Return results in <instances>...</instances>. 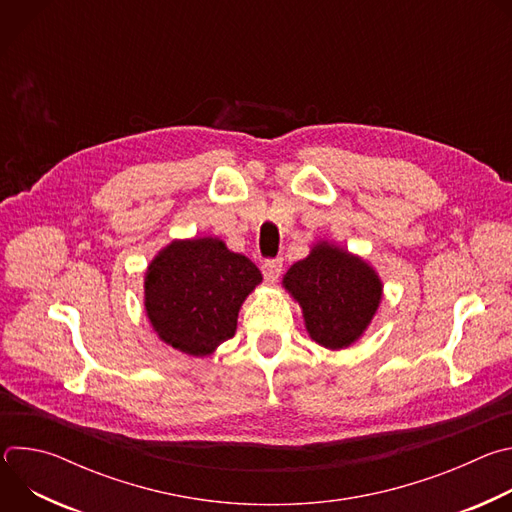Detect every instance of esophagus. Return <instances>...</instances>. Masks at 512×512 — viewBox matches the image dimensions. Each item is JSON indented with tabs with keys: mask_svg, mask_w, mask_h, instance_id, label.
<instances>
[{
	"mask_svg": "<svg viewBox=\"0 0 512 512\" xmlns=\"http://www.w3.org/2000/svg\"><path fill=\"white\" fill-rule=\"evenodd\" d=\"M261 271H263L267 281H277V277L283 271V259H267V261H263Z\"/></svg>",
	"mask_w": 512,
	"mask_h": 512,
	"instance_id": "obj_1",
	"label": "esophagus"
}]
</instances>
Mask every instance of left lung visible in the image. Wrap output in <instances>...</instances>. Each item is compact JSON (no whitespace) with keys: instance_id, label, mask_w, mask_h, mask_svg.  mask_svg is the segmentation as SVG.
<instances>
[{"instance_id":"obj_1","label":"left lung","mask_w":512,"mask_h":512,"mask_svg":"<svg viewBox=\"0 0 512 512\" xmlns=\"http://www.w3.org/2000/svg\"><path fill=\"white\" fill-rule=\"evenodd\" d=\"M281 285L300 304L310 338L330 350L354 344L383 300L375 267L328 241H318L306 259L291 265Z\"/></svg>"}]
</instances>
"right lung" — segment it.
<instances>
[{"instance_id":"right-lung-1","label":"right lung","mask_w":512,"mask_h":512,"mask_svg":"<svg viewBox=\"0 0 512 512\" xmlns=\"http://www.w3.org/2000/svg\"><path fill=\"white\" fill-rule=\"evenodd\" d=\"M261 281L257 265L223 239H174L145 271L143 306L162 342L208 356L235 336L239 310Z\"/></svg>"}]
</instances>
